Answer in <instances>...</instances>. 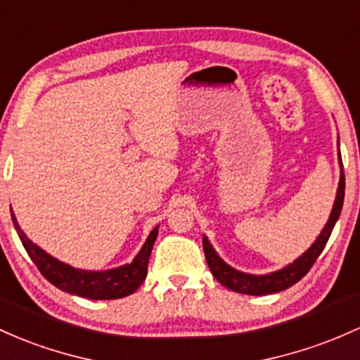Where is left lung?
Here are the masks:
<instances>
[{"mask_svg": "<svg viewBox=\"0 0 360 360\" xmlns=\"http://www.w3.org/2000/svg\"><path fill=\"white\" fill-rule=\"evenodd\" d=\"M338 164H340V181H338L333 208H331V213L330 217H328V222L325 224V227H323V231L319 232V236L316 238L314 243L311 244V248H307V251H304L297 259H294V262L287 264V266L280 268V270L270 271V274L264 275H252L246 274V271L236 270L231 264L225 263L224 259L217 255V251L213 250V246L207 236H203L205 258H207L212 275L215 276L224 287H227V289L248 295L276 294V292L285 290L294 285V283H297L299 280L311 270V266H313L316 259H318V256L321 255L323 250H325L328 239H330L331 236V231H333L335 224H337L338 217H340L343 198H345V174H343L340 150H338Z\"/></svg>", "mask_w": 360, "mask_h": 360, "instance_id": "8db88e82", "label": "left lung"}]
</instances>
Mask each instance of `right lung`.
Listing matches in <instances>:
<instances>
[{"label": "right lung", "instance_id": "1", "mask_svg": "<svg viewBox=\"0 0 360 360\" xmlns=\"http://www.w3.org/2000/svg\"><path fill=\"white\" fill-rule=\"evenodd\" d=\"M10 212L15 231H17L25 251L29 252L30 259L39 268V271L59 290L68 292L71 295L94 299V301H108V299L126 297L143 283L148 270L150 252H152L153 243L159 234V225L152 229L147 240L131 263L121 264L117 268H109V270H82V268H75L68 263L59 262L58 258L51 256L49 252H46L42 248L32 243L27 238L25 232L20 229L17 217L11 208Z\"/></svg>", "mask_w": 360, "mask_h": 360}]
</instances>
